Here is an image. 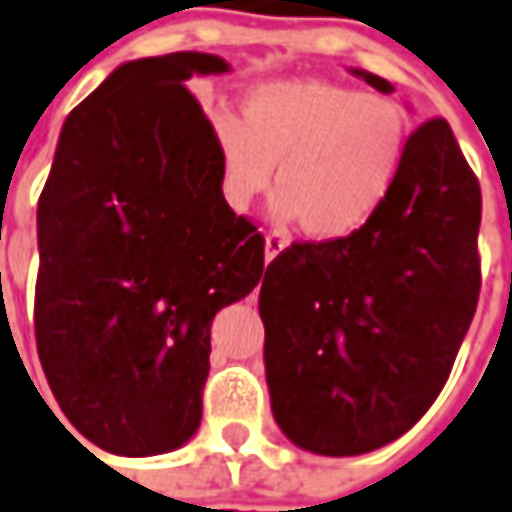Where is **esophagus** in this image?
Wrapping results in <instances>:
<instances>
[{
	"label": "esophagus",
	"mask_w": 512,
	"mask_h": 512,
	"mask_svg": "<svg viewBox=\"0 0 512 512\" xmlns=\"http://www.w3.org/2000/svg\"><path fill=\"white\" fill-rule=\"evenodd\" d=\"M285 246H288V238L280 235V232H271V235H266V260H274V257L283 252Z\"/></svg>",
	"instance_id": "1"
}]
</instances>
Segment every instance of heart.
<instances>
[{"instance_id": "obj_1", "label": "heart", "mask_w": 512, "mask_h": 512, "mask_svg": "<svg viewBox=\"0 0 512 512\" xmlns=\"http://www.w3.org/2000/svg\"><path fill=\"white\" fill-rule=\"evenodd\" d=\"M224 193L243 210L271 182L274 210L297 218L316 241H339L364 227L389 196L406 148L401 109L322 81L260 83L241 117L212 120Z\"/></svg>"}]
</instances>
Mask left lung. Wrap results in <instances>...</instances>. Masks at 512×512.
<instances>
[{
	"label": "left lung",
	"mask_w": 512,
	"mask_h": 512,
	"mask_svg": "<svg viewBox=\"0 0 512 512\" xmlns=\"http://www.w3.org/2000/svg\"><path fill=\"white\" fill-rule=\"evenodd\" d=\"M378 92L395 86L350 69ZM482 193L446 120L406 139L398 179L364 227L291 243L260 285L277 426L322 457L387 446L446 384L479 300Z\"/></svg>",
	"instance_id": "8db88e82"
}]
</instances>
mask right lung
<instances>
[{
	"label": "right lung",
	"mask_w": 512,
	"mask_h": 512,
	"mask_svg": "<svg viewBox=\"0 0 512 512\" xmlns=\"http://www.w3.org/2000/svg\"><path fill=\"white\" fill-rule=\"evenodd\" d=\"M229 69L210 52L117 66L69 111L38 198V358L109 454L196 434L212 319L263 277V235L227 204L218 139L184 86Z\"/></svg>",
	"instance_id": "right-lung-1"
}]
</instances>
